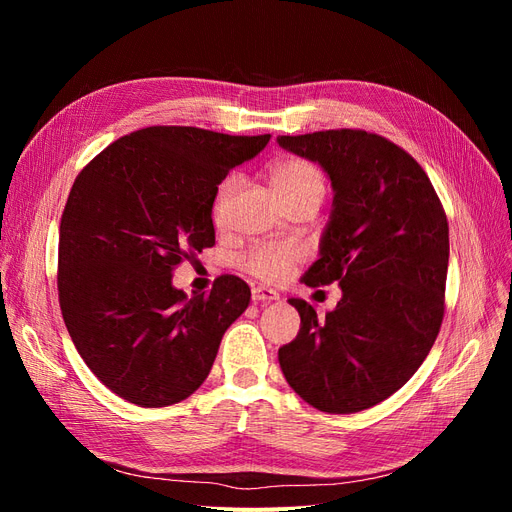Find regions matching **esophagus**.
Segmentation results:
<instances>
[{"label":"esophagus","mask_w":512,"mask_h":512,"mask_svg":"<svg viewBox=\"0 0 512 512\" xmlns=\"http://www.w3.org/2000/svg\"><path fill=\"white\" fill-rule=\"evenodd\" d=\"M252 301L260 303V305H267L271 301H280V292H275V290L265 288V286H258V288L252 290Z\"/></svg>","instance_id":"obj_1"}]
</instances>
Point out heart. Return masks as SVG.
Instances as JSON below:
<instances>
[{
	"label": "heart",
	"instance_id": "1",
	"mask_svg": "<svg viewBox=\"0 0 512 512\" xmlns=\"http://www.w3.org/2000/svg\"><path fill=\"white\" fill-rule=\"evenodd\" d=\"M269 183H271V190L275 192L277 198L282 200V203H288V200L301 198V196H312V194L322 198L324 194V179L320 170L312 162L299 160V158L275 162L269 168ZM237 185H239V179L235 175L226 177L220 183L218 198H215V207H213L215 220L222 215L226 200L235 194ZM303 256H305L303 245L294 241H275L252 250L245 260V267L254 277H258V280L275 284V282L286 280V277L292 273V269L303 260Z\"/></svg>",
	"mask_w": 512,
	"mask_h": 512
}]
</instances>
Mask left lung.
<instances>
[{
	"instance_id": "1",
	"label": "left lung",
	"mask_w": 512,
	"mask_h": 512,
	"mask_svg": "<svg viewBox=\"0 0 512 512\" xmlns=\"http://www.w3.org/2000/svg\"><path fill=\"white\" fill-rule=\"evenodd\" d=\"M316 162L333 188L318 260L307 286L337 282L342 299L324 318L303 299L297 339L280 367L294 393L331 414L380 404L421 367L444 316L448 222L425 170L395 143L363 130L277 136Z\"/></svg>"
}]
</instances>
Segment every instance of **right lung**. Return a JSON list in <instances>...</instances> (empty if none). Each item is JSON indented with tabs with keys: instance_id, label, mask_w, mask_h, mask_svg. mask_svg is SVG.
<instances>
[{
	"instance_id": "1",
	"label": "right lung",
	"mask_w": 512,
	"mask_h": 512,
	"mask_svg": "<svg viewBox=\"0 0 512 512\" xmlns=\"http://www.w3.org/2000/svg\"><path fill=\"white\" fill-rule=\"evenodd\" d=\"M269 138L153 126L121 136L76 177L59 224L61 316L87 367L130 404L192 395L250 305L235 275L188 297L173 271L215 243L218 185Z\"/></svg>"
}]
</instances>
